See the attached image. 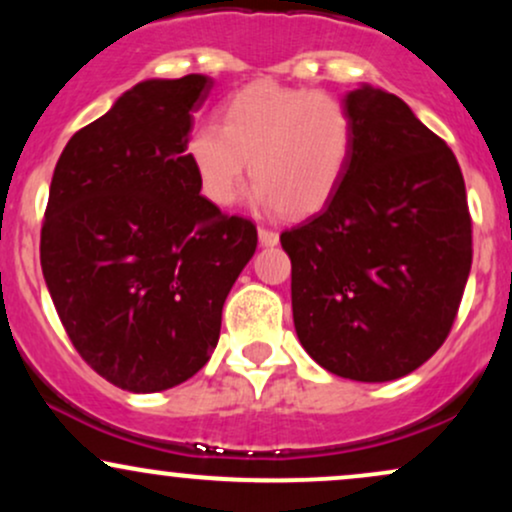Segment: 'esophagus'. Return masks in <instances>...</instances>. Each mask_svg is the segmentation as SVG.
I'll list each match as a JSON object with an SVG mask.
<instances>
[{
    "mask_svg": "<svg viewBox=\"0 0 512 512\" xmlns=\"http://www.w3.org/2000/svg\"><path fill=\"white\" fill-rule=\"evenodd\" d=\"M257 236H260V243L262 245H276L279 243V233L276 231H272V228H260V231H257Z\"/></svg>",
    "mask_w": 512,
    "mask_h": 512,
    "instance_id": "1",
    "label": "esophagus"
}]
</instances>
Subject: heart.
<instances>
[{
  "label": "heart",
  "mask_w": 512,
  "mask_h": 512,
  "mask_svg": "<svg viewBox=\"0 0 512 512\" xmlns=\"http://www.w3.org/2000/svg\"><path fill=\"white\" fill-rule=\"evenodd\" d=\"M354 139V113L344 98L255 81L223 103L221 127L202 122L192 129L185 151L211 204L236 202L250 161L257 202L298 219L325 207L339 190Z\"/></svg>",
  "instance_id": "b5f03b06"
}]
</instances>
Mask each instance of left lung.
Masks as SVG:
<instances>
[{"mask_svg": "<svg viewBox=\"0 0 512 512\" xmlns=\"http://www.w3.org/2000/svg\"><path fill=\"white\" fill-rule=\"evenodd\" d=\"M346 103L349 170L281 245L303 349L334 375L385 383L448 339L472 269V216L455 154L402 98L361 86Z\"/></svg>", "mask_w": 512, "mask_h": 512, "instance_id": "obj_1", "label": "left lung"}]
</instances>
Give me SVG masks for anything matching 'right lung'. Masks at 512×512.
<instances>
[{
	"instance_id": "obj_1",
	"label": "right lung",
	"mask_w": 512,
	"mask_h": 512,
	"mask_svg": "<svg viewBox=\"0 0 512 512\" xmlns=\"http://www.w3.org/2000/svg\"><path fill=\"white\" fill-rule=\"evenodd\" d=\"M202 74L142 81L64 146L40 267L67 337L129 392L185 383L219 342L221 310L257 228L199 195L187 158Z\"/></svg>"
}]
</instances>
